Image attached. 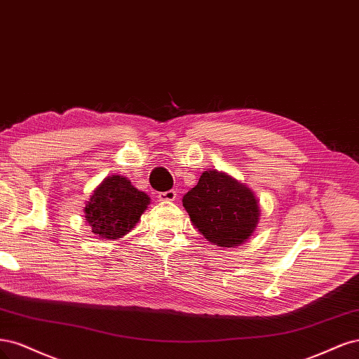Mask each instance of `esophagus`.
<instances>
[{
  "mask_svg": "<svg viewBox=\"0 0 359 359\" xmlns=\"http://www.w3.org/2000/svg\"><path fill=\"white\" fill-rule=\"evenodd\" d=\"M158 198L161 201H175L177 198V192L176 191H165V192H159Z\"/></svg>",
  "mask_w": 359,
  "mask_h": 359,
  "instance_id": "1",
  "label": "esophagus"
}]
</instances>
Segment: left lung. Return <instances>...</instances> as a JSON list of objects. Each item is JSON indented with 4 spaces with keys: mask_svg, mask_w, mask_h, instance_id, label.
Segmentation results:
<instances>
[{
    "mask_svg": "<svg viewBox=\"0 0 359 359\" xmlns=\"http://www.w3.org/2000/svg\"><path fill=\"white\" fill-rule=\"evenodd\" d=\"M194 226L221 248L245 243L259 222V204L246 184L222 171H204L196 187L183 195Z\"/></svg>",
    "mask_w": 359,
    "mask_h": 359,
    "instance_id": "left-lung-1",
    "label": "left lung"
}]
</instances>
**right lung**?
<instances>
[{
	"mask_svg": "<svg viewBox=\"0 0 359 359\" xmlns=\"http://www.w3.org/2000/svg\"><path fill=\"white\" fill-rule=\"evenodd\" d=\"M150 204L149 195L123 176H109L92 192L85 205V221L100 238L118 240L135 226Z\"/></svg>",
	"mask_w": 359,
	"mask_h": 359,
	"instance_id": "add662e5",
	"label": "right lung"
}]
</instances>
